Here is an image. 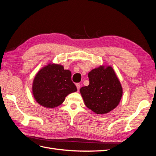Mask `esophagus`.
I'll return each instance as SVG.
<instances>
[{
  "mask_svg": "<svg viewBox=\"0 0 156 156\" xmlns=\"http://www.w3.org/2000/svg\"><path fill=\"white\" fill-rule=\"evenodd\" d=\"M76 85V87H77V90L79 91V89H80V84L79 83H77Z\"/></svg>",
  "mask_w": 156,
  "mask_h": 156,
  "instance_id": "34e87169",
  "label": "esophagus"
}]
</instances>
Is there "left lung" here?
Instances as JSON below:
<instances>
[{"instance_id":"8db88e82","label":"left lung","mask_w":156,"mask_h":156,"mask_svg":"<svg viewBox=\"0 0 156 156\" xmlns=\"http://www.w3.org/2000/svg\"><path fill=\"white\" fill-rule=\"evenodd\" d=\"M90 84L80 89L84 105L96 114H105L119 105L122 88L112 66H100L88 73Z\"/></svg>"}]
</instances>
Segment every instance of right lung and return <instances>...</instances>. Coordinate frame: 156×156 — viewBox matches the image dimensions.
Returning <instances> with one entry per match:
<instances>
[{
	"label": "right lung",
	"instance_id": "1",
	"mask_svg": "<svg viewBox=\"0 0 156 156\" xmlns=\"http://www.w3.org/2000/svg\"><path fill=\"white\" fill-rule=\"evenodd\" d=\"M77 90L72 80V73L60 64L50 63L35 76L32 92L35 101L46 108L61 105L66 97Z\"/></svg>",
	"mask_w": 156,
	"mask_h": 156
}]
</instances>
